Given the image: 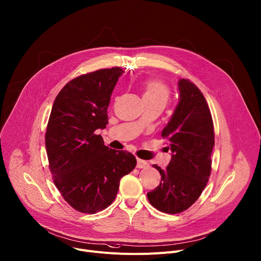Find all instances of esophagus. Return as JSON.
Masks as SVG:
<instances>
[{
    "mask_svg": "<svg viewBox=\"0 0 261 261\" xmlns=\"http://www.w3.org/2000/svg\"><path fill=\"white\" fill-rule=\"evenodd\" d=\"M136 167L138 168V169H146V168H148L149 167V163H148V161H146V160H143V159H137V164H136Z\"/></svg>",
    "mask_w": 261,
    "mask_h": 261,
    "instance_id": "1",
    "label": "esophagus"
}]
</instances>
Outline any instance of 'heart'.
I'll use <instances>...</instances> for the list:
<instances>
[{
    "mask_svg": "<svg viewBox=\"0 0 261 261\" xmlns=\"http://www.w3.org/2000/svg\"><path fill=\"white\" fill-rule=\"evenodd\" d=\"M144 100H160L167 102L169 98V89L164 84L157 80H148L144 83Z\"/></svg>",
    "mask_w": 261,
    "mask_h": 261,
    "instance_id": "b5f03b06",
    "label": "heart"
}]
</instances>
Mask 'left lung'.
Masks as SVG:
<instances>
[{"label": "left lung", "mask_w": 261, "mask_h": 261, "mask_svg": "<svg viewBox=\"0 0 261 261\" xmlns=\"http://www.w3.org/2000/svg\"><path fill=\"white\" fill-rule=\"evenodd\" d=\"M179 102L161 136L169 141L172 158L165 170L153 164L161 175L160 184L147 194L158 210L182 212L201 196L211 172L215 130L207 102L189 80L178 81Z\"/></svg>", "instance_id": "obj_1"}]
</instances>
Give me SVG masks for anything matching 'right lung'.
<instances>
[{
	"label": "right lung",
	"instance_id": "1",
	"mask_svg": "<svg viewBox=\"0 0 261 261\" xmlns=\"http://www.w3.org/2000/svg\"><path fill=\"white\" fill-rule=\"evenodd\" d=\"M124 73L99 69L68 82L56 97L45 133V149L54 183L74 209L92 215L115 199L120 180L136 165L127 151L104 145L96 131L108 124L111 93Z\"/></svg>",
	"mask_w": 261,
	"mask_h": 261
}]
</instances>
